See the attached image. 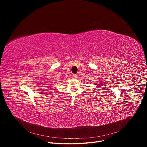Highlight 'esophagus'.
<instances>
[{"label": "esophagus", "instance_id": "esophagus-1", "mask_svg": "<svg viewBox=\"0 0 147 147\" xmlns=\"http://www.w3.org/2000/svg\"><path fill=\"white\" fill-rule=\"evenodd\" d=\"M73 76L74 78H77V74H73Z\"/></svg>", "mask_w": 147, "mask_h": 147}]
</instances>
